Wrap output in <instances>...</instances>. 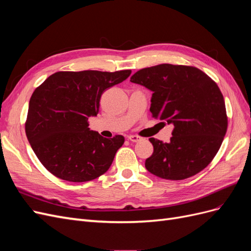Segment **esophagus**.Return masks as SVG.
Instances as JSON below:
<instances>
[{"label": "esophagus", "mask_w": 251, "mask_h": 251, "mask_svg": "<svg viewBox=\"0 0 251 251\" xmlns=\"http://www.w3.org/2000/svg\"><path fill=\"white\" fill-rule=\"evenodd\" d=\"M127 139L132 141V142H138L140 140H142V138L140 137V136H137V135H130L127 136Z\"/></svg>", "instance_id": "1"}]
</instances>
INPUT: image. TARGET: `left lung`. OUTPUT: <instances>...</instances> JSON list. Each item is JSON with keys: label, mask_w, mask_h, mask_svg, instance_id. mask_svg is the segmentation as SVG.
<instances>
[{"label": "left lung", "mask_w": 251, "mask_h": 251, "mask_svg": "<svg viewBox=\"0 0 251 251\" xmlns=\"http://www.w3.org/2000/svg\"><path fill=\"white\" fill-rule=\"evenodd\" d=\"M131 81L153 91V117L174 125L171 141L150 138L154 151L146 168L155 176L183 180L212 161L228 126L217 83L196 67L161 64L136 72Z\"/></svg>", "instance_id": "1"}]
</instances>
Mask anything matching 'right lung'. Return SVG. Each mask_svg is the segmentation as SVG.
Wrapping results in <instances>:
<instances>
[{"label": "right lung", "mask_w": 251, "mask_h": 251, "mask_svg": "<svg viewBox=\"0 0 251 251\" xmlns=\"http://www.w3.org/2000/svg\"><path fill=\"white\" fill-rule=\"evenodd\" d=\"M131 70L59 71L32 93L25 123L28 141L41 163L55 177L86 182L107 172L125 137L104 138L90 131L101 94L123 82Z\"/></svg>", "instance_id": "add662e5"}]
</instances>
